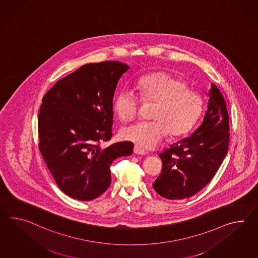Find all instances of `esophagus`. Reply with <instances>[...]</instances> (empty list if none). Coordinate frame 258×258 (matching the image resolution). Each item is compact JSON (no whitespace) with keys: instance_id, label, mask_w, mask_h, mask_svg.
Masks as SVG:
<instances>
[{"instance_id":"1","label":"esophagus","mask_w":258,"mask_h":258,"mask_svg":"<svg viewBox=\"0 0 258 258\" xmlns=\"http://www.w3.org/2000/svg\"><path fill=\"white\" fill-rule=\"evenodd\" d=\"M134 153L137 154V155H145L146 152L142 147H140L139 145H135L134 146Z\"/></svg>"}]
</instances>
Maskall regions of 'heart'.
I'll use <instances>...</instances> for the list:
<instances>
[{
  "label": "heart",
  "mask_w": 258,
  "mask_h": 258,
  "mask_svg": "<svg viewBox=\"0 0 258 258\" xmlns=\"http://www.w3.org/2000/svg\"><path fill=\"white\" fill-rule=\"evenodd\" d=\"M136 88L144 102H155L150 121H142L121 130L122 138L150 148L169 132L176 137L186 133L200 117L203 99L182 79L167 73H153L140 77ZM113 110L123 121L135 118L140 110L138 96L131 88H123L113 102Z\"/></svg>",
  "instance_id": "1"
}]
</instances>
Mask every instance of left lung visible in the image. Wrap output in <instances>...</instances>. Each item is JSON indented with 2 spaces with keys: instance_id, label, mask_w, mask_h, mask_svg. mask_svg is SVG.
<instances>
[{
  "instance_id": "left-lung-1",
  "label": "left lung",
  "mask_w": 258,
  "mask_h": 258,
  "mask_svg": "<svg viewBox=\"0 0 258 258\" xmlns=\"http://www.w3.org/2000/svg\"><path fill=\"white\" fill-rule=\"evenodd\" d=\"M207 96V110L200 126L158 155L163 167L153 187L165 199L183 200L197 194L213 179L227 154L226 101L214 83Z\"/></svg>"
}]
</instances>
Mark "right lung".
I'll return each mask as SVG.
<instances>
[{
    "label": "right lung",
    "mask_w": 258,
    "mask_h": 258,
    "mask_svg": "<svg viewBox=\"0 0 258 258\" xmlns=\"http://www.w3.org/2000/svg\"><path fill=\"white\" fill-rule=\"evenodd\" d=\"M127 70L119 61L86 64L43 98L39 149L57 186L73 199L92 201L103 194L111 184V164L133 152L132 142L100 145L112 137L113 95Z\"/></svg>",
    "instance_id": "add662e5"
}]
</instances>
